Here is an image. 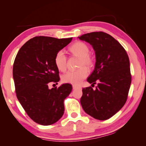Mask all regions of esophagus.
<instances>
[{
	"mask_svg": "<svg viewBox=\"0 0 146 146\" xmlns=\"http://www.w3.org/2000/svg\"><path fill=\"white\" fill-rule=\"evenodd\" d=\"M73 90H81V87L78 86H76V85H73Z\"/></svg>",
	"mask_w": 146,
	"mask_h": 146,
	"instance_id": "34e87169",
	"label": "esophagus"
}]
</instances>
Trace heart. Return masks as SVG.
Listing matches in <instances>:
<instances>
[{"mask_svg":"<svg viewBox=\"0 0 146 146\" xmlns=\"http://www.w3.org/2000/svg\"><path fill=\"white\" fill-rule=\"evenodd\" d=\"M69 51L74 55L79 57L78 70L68 71L64 74L62 79L65 83L79 85L88 75V69L92 68L95 64L93 56L90 53V47L83 42H76L69 48ZM54 62L59 71H64L67 68V56L63 50L56 52L54 57Z\"/></svg>","mask_w":146,"mask_h":146,"instance_id":"1","label":"heart"}]
</instances>
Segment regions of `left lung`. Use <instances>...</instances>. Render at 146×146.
<instances>
[{"label": "left lung", "instance_id": "obj_1", "mask_svg": "<svg viewBox=\"0 0 146 146\" xmlns=\"http://www.w3.org/2000/svg\"><path fill=\"white\" fill-rule=\"evenodd\" d=\"M93 46L96 54L95 70L87 79L92 87L82 89L80 103L94 118L108 120L122 108L127 99L131 83L129 59L118 42L104 32H91L79 36Z\"/></svg>", "mask_w": 146, "mask_h": 146}]
</instances>
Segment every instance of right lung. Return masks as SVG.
<instances>
[{"mask_svg":"<svg viewBox=\"0 0 146 146\" xmlns=\"http://www.w3.org/2000/svg\"><path fill=\"white\" fill-rule=\"evenodd\" d=\"M71 40L35 36L21 47L15 59L13 76L17 97L27 115L38 124H53L64 114V101L72 86L65 84L50 90L48 85L57 84L60 80L54 57Z\"/></svg>","mask_w":146,"mask_h":146,"instance_id":"1","label":"right lung"}]
</instances>
